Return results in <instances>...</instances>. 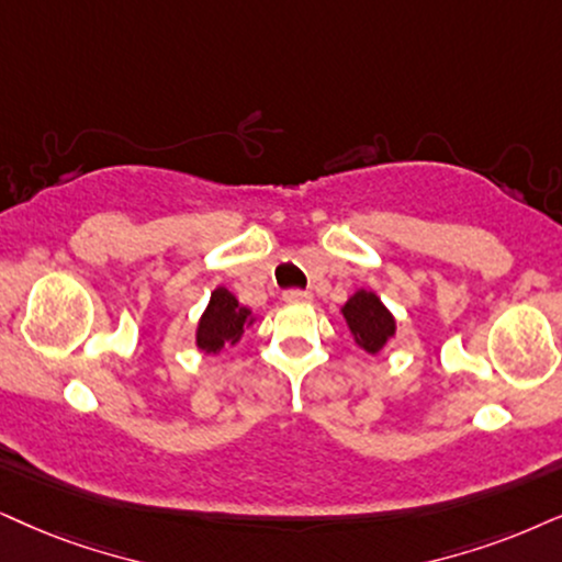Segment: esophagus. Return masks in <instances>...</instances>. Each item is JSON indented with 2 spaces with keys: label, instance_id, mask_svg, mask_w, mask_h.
I'll return each instance as SVG.
<instances>
[{
  "label": "esophagus",
  "instance_id": "esophagus-1",
  "mask_svg": "<svg viewBox=\"0 0 562 562\" xmlns=\"http://www.w3.org/2000/svg\"><path fill=\"white\" fill-rule=\"evenodd\" d=\"M282 301H288V303H308L311 301V293H308V290H285V293H282Z\"/></svg>",
  "mask_w": 562,
  "mask_h": 562
}]
</instances>
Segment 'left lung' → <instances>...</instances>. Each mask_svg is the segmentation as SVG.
Segmentation results:
<instances>
[{
	"instance_id": "obj_1",
	"label": "left lung",
	"mask_w": 562,
	"mask_h": 562,
	"mask_svg": "<svg viewBox=\"0 0 562 562\" xmlns=\"http://www.w3.org/2000/svg\"><path fill=\"white\" fill-rule=\"evenodd\" d=\"M342 314L350 324V331L355 334V342L363 347L366 352H379L389 339L394 337V316L389 314L386 305L368 290L355 293L350 301L345 303Z\"/></svg>"
}]
</instances>
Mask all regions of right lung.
I'll return each mask as SVG.
<instances>
[{"label": "right lung", "instance_id": "obj_1", "mask_svg": "<svg viewBox=\"0 0 562 562\" xmlns=\"http://www.w3.org/2000/svg\"><path fill=\"white\" fill-rule=\"evenodd\" d=\"M248 324V308L238 305L236 295L225 288H217L210 297L207 311L196 329V345L204 352H220L225 345H236L244 337V326Z\"/></svg>", "mask_w": 562, "mask_h": 562}]
</instances>
